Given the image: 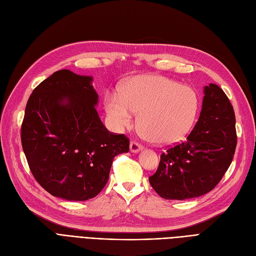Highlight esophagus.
I'll use <instances>...</instances> for the list:
<instances>
[{
  "label": "esophagus",
  "mask_w": 256,
  "mask_h": 256,
  "mask_svg": "<svg viewBox=\"0 0 256 256\" xmlns=\"http://www.w3.org/2000/svg\"><path fill=\"white\" fill-rule=\"evenodd\" d=\"M143 150V146L136 141H131L130 143V150L132 152H138Z\"/></svg>",
  "instance_id": "esophagus-1"
}]
</instances>
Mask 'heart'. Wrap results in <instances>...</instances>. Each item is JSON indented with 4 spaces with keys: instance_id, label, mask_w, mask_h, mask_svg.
<instances>
[{
    "instance_id": "obj_1",
    "label": "heart",
    "mask_w": 256,
    "mask_h": 256,
    "mask_svg": "<svg viewBox=\"0 0 256 256\" xmlns=\"http://www.w3.org/2000/svg\"><path fill=\"white\" fill-rule=\"evenodd\" d=\"M104 106L113 127L122 131L138 124L150 141L170 144L180 141L192 127L198 109L194 90L160 76H138L122 92H108Z\"/></svg>"
}]
</instances>
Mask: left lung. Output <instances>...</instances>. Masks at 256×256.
I'll use <instances>...</instances> for the list:
<instances>
[{
  "mask_svg": "<svg viewBox=\"0 0 256 256\" xmlns=\"http://www.w3.org/2000/svg\"><path fill=\"white\" fill-rule=\"evenodd\" d=\"M235 113L216 84L204 88L202 110L187 140L161 154L150 184L166 200L198 198L212 191L233 160L237 136Z\"/></svg>",
  "mask_w": 256,
  "mask_h": 256,
  "instance_id": "8db88e82",
  "label": "left lung"
}]
</instances>
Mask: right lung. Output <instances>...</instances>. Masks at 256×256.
Instances as JSON below:
<instances>
[{"instance_id":"add662e5","label":"right lung","mask_w":256,"mask_h":256,"mask_svg":"<svg viewBox=\"0 0 256 256\" xmlns=\"http://www.w3.org/2000/svg\"><path fill=\"white\" fill-rule=\"evenodd\" d=\"M92 81L68 69L56 72L30 94L21 126L35 180L67 200L95 198L109 180L114 157L129 152V138L110 132L99 118Z\"/></svg>"}]
</instances>
